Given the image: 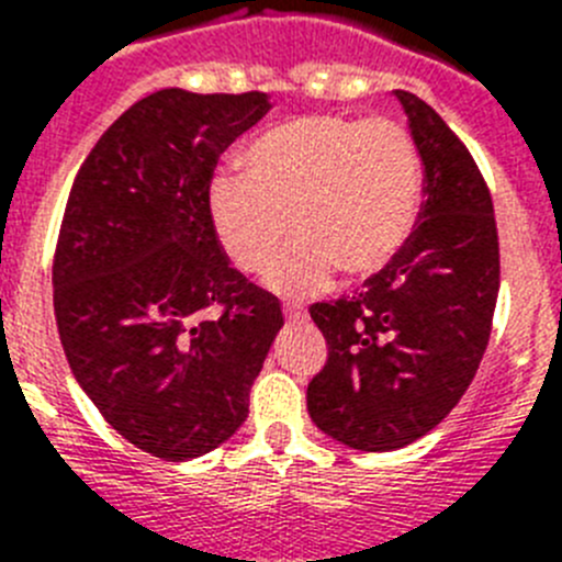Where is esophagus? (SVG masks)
<instances>
[{
	"label": "esophagus",
	"mask_w": 562,
	"mask_h": 562,
	"mask_svg": "<svg viewBox=\"0 0 562 562\" xmlns=\"http://www.w3.org/2000/svg\"><path fill=\"white\" fill-rule=\"evenodd\" d=\"M284 315L290 317V321H304V317H306V310H304V306H292V304H286V306H284Z\"/></svg>",
	"instance_id": "obj_1"
}]
</instances>
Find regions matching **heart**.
<instances>
[{"instance_id": "heart-1", "label": "heart", "mask_w": 562, "mask_h": 562, "mask_svg": "<svg viewBox=\"0 0 562 562\" xmlns=\"http://www.w3.org/2000/svg\"><path fill=\"white\" fill-rule=\"evenodd\" d=\"M245 173L211 182L207 213L241 272H270L278 295L306 297L331 276L369 278L389 267L416 227L422 157L394 121L301 114L267 128L241 154Z\"/></svg>"}]
</instances>
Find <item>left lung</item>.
<instances>
[{
    "label": "left lung",
    "mask_w": 562,
    "mask_h": 562,
    "mask_svg": "<svg viewBox=\"0 0 562 562\" xmlns=\"http://www.w3.org/2000/svg\"><path fill=\"white\" fill-rule=\"evenodd\" d=\"M394 98L425 166L419 225L351 297L312 304L329 357L306 389L317 428L389 453L459 405L486 351L501 286L493 196L464 143L405 89Z\"/></svg>",
    "instance_id": "left-lung-1"
}]
</instances>
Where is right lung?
I'll use <instances>...</instances> for the list:
<instances>
[{
    "instance_id": "1",
    "label": "right lung",
    "mask_w": 562,
    "mask_h": 562,
    "mask_svg": "<svg viewBox=\"0 0 562 562\" xmlns=\"http://www.w3.org/2000/svg\"><path fill=\"white\" fill-rule=\"evenodd\" d=\"M267 112L265 92L160 89L103 132L69 191L53 261L64 355L103 419L162 461L211 453L241 428L284 326L207 213L222 151Z\"/></svg>"
}]
</instances>
